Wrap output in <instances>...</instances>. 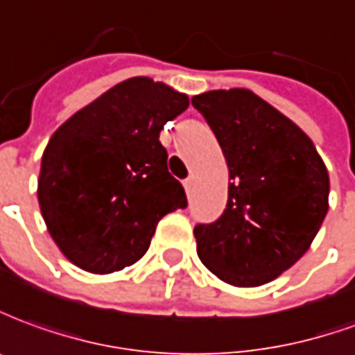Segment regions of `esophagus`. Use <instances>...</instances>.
<instances>
[{
	"label": "esophagus",
	"instance_id": "obj_1",
	"mask_svg": "<svg viewBox=\"0 0 355 355\" xmlns=\"http://www.w3.org/2000/svg\"><path fill=\"white\" fill-rule=\"evenodd\" d=\"M193 185H195V180H193V178H187V180L183 182V187H185V191H187V193H191V191H193Z\"/></svg>",
	"mask_w": 355,
	"mask_h": 355
}]
</instances>
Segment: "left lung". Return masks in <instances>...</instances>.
<instances>
[{
    "label": "left lung",
    "mask_w": 355,
    "mask_h": 355,
    "mask_svg": "<svg viewBox=\"0 0 355 355\" xmlns=\"http://www.w3.org/2000/svg\"><path fill=\"white\" fill-rule=\"evenodd\" d=\"M230 170L227 206L195 227L200 262L233 286H260L302 258L329 210V172L310 137L250 89L195 95Z\"/></svg>",
    "instance_id": "obj_1"
}]
</instances>
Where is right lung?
<instances>
[{
  "label": "right lung",
  "mask_w": 355,
  "mask_h": 355,
  "mask_svg": "<svg viewBox=\"0 0 355 355\" xmlns=\"http://www.w3.org/2000/svg\"><path fill=\"white\" fill-rule=\"evenodd\" d=\"M189 107L170 85L120 82L53 133L42 157L37 202L49 235L70 262L112 273L147 252L158 222L187 206L158 141Z\"/></svg>",
  "instance_id": "right-lung-1"
}]
</instances>
